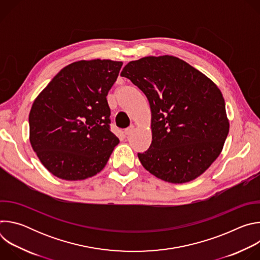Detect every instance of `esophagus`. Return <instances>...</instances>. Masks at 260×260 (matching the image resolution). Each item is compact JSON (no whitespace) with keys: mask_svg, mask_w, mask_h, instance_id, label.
<instances>
[{"mask_svg":"<svg viewBox=\"0 0 260 260\" xmlns=\"http://www.w3.org/2000/svg\"><path fill=\"white\" fill-rule=\"evenodd\" d=\"M134 131H135V126L132 125V126L127 127V128L124 131V135H125V136H131V135L134 133Z\"/></svg>","mask_w":260,"mask_h":260,"instance_id":"esophagus-1","label":"esophagus"}]
</instances>
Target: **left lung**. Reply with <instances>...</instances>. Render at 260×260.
<instances>
[{"instance_id":"left-lung-1","label":"left lung","mask_w":260,"mask_h":260,"mask_svg":"<svg viewBox=\"0 0 260 260\" xmlns=\"http://www.w3.org/2000/svg\"><path fill=\"white\" fill-rule=\"evenodd\" d=\"M120 75L145 93L151 109L152 142L138 153L142 166L170 183L201 176L219 156L230 131L217 85L172 55L129 61Z\"/></svg>"}]
</instances>
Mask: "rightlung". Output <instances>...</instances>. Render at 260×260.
<instances>
[{
	"instance_id": "add662e5",
	"label": "right lung",
	"mask_w": 260,
	"mask_h": 260,
	"mask_svg": "<svg viewBox=\"0 0 260 260\" xmlns=\"http://www.w3.org/2000/svg\"><path fill=\"white\" fill-rule=\"evenodd\" d=\"M121 66L110 59L70 63L34 101L29 142L55 177L76 181L94 176L119 143L110 131L107 94Z\"/></svg>"
}]
</instances>
